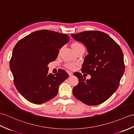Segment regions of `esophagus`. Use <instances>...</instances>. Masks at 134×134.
<instances>
[{
	"label": "esophagus",
	"instance_id": "esophagus-1",
	"mask_svg": "<svg viewBox=\"0 0 134 134\" xmlns=\"http://www.w3.org/2000/svg\"><path fill=\"white\" fill-rule=\"evenodd\" d=\"M68 75H69V76H72V75H73V74H72V72H71V71H68Z\"/></svg>",
	"mask_w": 134,
	"mask_h": 134
}]
</instances>
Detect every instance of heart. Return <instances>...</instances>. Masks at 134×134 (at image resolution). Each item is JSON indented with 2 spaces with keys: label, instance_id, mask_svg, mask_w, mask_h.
<instances>
[{
  "label": "heart",
  "instance_id": "heart-1",
  "mask_svg": "<svg viewBox=\"0 0 134 134\" xmlns=\"http://www.w3.org/2000/svg\"><path fill=\"white\" fill-rule=\"evenodd\" d=\"M72 47L75 51H76L80 49L84 48V46L82 45V44L79 42H74V43H72ZM66 66L68 68H70V69H74L75 67V64L72 63H68L66 64Z\"/></svg>",
  "mask_w": 134,
  "mask_h": 134
}]
</instances>
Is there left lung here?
<instances>
[{
	"label": "left lung",
	"mask_w": 134,
	"mask_h": 134,
	"mask_svg": "<svg viewBox=\"0 0 134 134\" xmlns=\"http://www.w3.org/2000/svg\"><path fill=\"white\" fill-rule=\"evenodd\" d=\"M71 36L86 47L88 55L84 60L82 71L91 76L86 79L80 73H74L79 83L73 88V94L87 105L101 104L119 86L125 70L123 52L109 35L101 31H84Z\"/></svg>",
	"instance_id": "obj_1"
}]
</instances>
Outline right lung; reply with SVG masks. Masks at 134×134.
<instances>
[{
	"label": "right lung",
	"mask_w": 134,
	"mask_h": 134,
	"mask_svg": "<svg viewBox=\"0 0 134 134\" xmlns=\"http://www.w3.org/2000/svg\"><path fill=\"white\" fill-rule=\"evenodd\" d=\"M69 36L42 30L24 37L14 47L10 62L14 85L31 103L42 104L57 96L59 86L68 77L64 70L53 75L48 64L57 58L59 49L69 42Z\"/></svg>",
	"instance_id": "right-lung-1"
}]
</instances>
